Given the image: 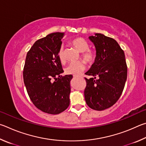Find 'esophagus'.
I'll return each mask as SVG.
<instances>
[{
	"mask_svg": "<svg viewBox=\"0 0 146 146\" xmlns=\"http://www.w3.org/2000/svg\"><path fill=\"white\" fill-rule=\"evenodd\" d=\"M78 76H74V78H78Z\"/></svg>",
	"mask_w": 146,
	"mask_h": 146,
	"instance_id": "1",
	"label": "esophagus"
}]
</instances>
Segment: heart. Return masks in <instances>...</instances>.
Wrapping results in <instances>:
<instances>
[{
  "instance_id": "obj_1",
  "label": "heart",
  "mask_w": 146,
  "mask_h": 146,
  "mask_svg": "<svg viewBox=\"0 0 146 146\" xmlns=\"http://www.w3.org/2000/svg\"><path fill=\"white\" fill-rule=\"evenodd\" d=\"M71 44L76 48L79 52H81V57L87 63H92L95 60L96 55L90 49L87 42L83 38L78 37L71 41ZM58 57L61 63H65L66 60L65 57V48L63 46H61L58 51ZM85 69V64L83 61L72 62L69 64L65 68V73L67 74L77 76L80 74Z\"/></svg>"
}]
</instances>
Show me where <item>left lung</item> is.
Wrapping results in <instances>:
<instances>
[{
	"label": "left lung",
	"mask_w": 146,
	"mask_h": 146,
	"mask_svg": "<svg viewBox=\"0 0 146 146\" xmlns=\"http://www.w3.org/2000/svg\"><path fill=\"white\" fill-rule=\"evenodd\" d=\"M95 45L96 57L90 70L85 73L84 92L87 105L101 111L113 105L120 98L127 79V65L123 50L113 38L101 33L89 36Z\"/></svg>",
	"instance_id": "1"
}]
</instances>
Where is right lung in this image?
I'll list each match as a JSON object with an SVG mask.
<instances>
[{
    "label": "right lung",
    "instance_id": "1",
    "mask_svg": "<svg viewBox=\"0 0 146 146\" xmlns=\"http://www.w3.org/2000/svg\"><path fill=\"white\" fill-rule=\"evenodd\" d=\"M63 33H53L36 42L28 51L23 71L25 88L38 109L56 115L70 104L72 75L61 76L62 66L58 57Z\"/></svg>",
    "mask_w": 146,
    "mask_h": 146
}]
</instances>
